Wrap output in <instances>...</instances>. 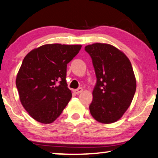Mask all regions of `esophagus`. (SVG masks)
I'll use <instances>...</instances> for the list:
<instances>
[{"label":"esophagus","instance_id":"34e87169","mask_svg":"<svg viewBox=\"0 0 158 158\" xmlns=\"http://www.w3.org/2000/svg\"><path fill=\"white\" fill-rule=\"evenodd\" d=\"M83 91V89L82 88H78V89H75V90H74V92L75 93V94H80V93H81Z\"/></svg>","mask_w":158,"mask_h":158}]
</instances>
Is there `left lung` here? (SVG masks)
Here are the masks:
<instances>
[{"label": "left lung", "instance_id": "1", "mask_svg": "<svg viewBox=\"0 0 158 158\" xmlns=\"http://www.w3.org/2000/svg\"><path fill=\"white\" fill-rule=\"evenodd\" d=\"M92 59L97 83L89 106L91 116L102 124L121 118L133 100L136 80L129 58L109 44L94 43L85 47Z\"/></svg>", "mask_w": 158, "mask_h": 158}]
</instances>
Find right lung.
Instances as JSON below:
<instances>
[{
  "label": "right lung",
  "mask_w": 158,
  "mask_h": 158,
  "mask_svg": "<svg viewBox=\"0 0 158 158\" xmlns=\"http://www.w3.org/2000/svg\"><path fill=\"white\" fill-rule=\"evenodd\" d=\"M82 45L44 44L29 52L17 75L19 100L39 122L50 124L61 115L72 97L67 66Z\"/></svg>",
  "instance_id": "1"
}]
</instances>
